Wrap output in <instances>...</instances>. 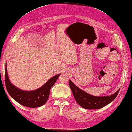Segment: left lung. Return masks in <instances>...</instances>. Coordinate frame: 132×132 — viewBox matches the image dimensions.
<instances>
[{
  "instance_id": "obj_1",
  "label": "left lung",
  "mask_w": 132,
  "mask_h": 132,
  "mask_svg": "<svg viewBox=\"0 0 132 132\" xmlns=\"http://www.w3.org/2000/svg\"><path fill=\"white\" fill-rule=\"evenodd\" d=\"M70 88L72 92L76 101L80 107L87 110L100 109L107 105L114 100L118 94L119 90L116 93L108 96H94L82 90L70 80Z\"/></svg>"
}]
</instances>
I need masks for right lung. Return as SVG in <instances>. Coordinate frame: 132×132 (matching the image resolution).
Segmentation results:
<instances>
[{
  "instance_id": "obj_1",
  "label": "right lung",
  "mask_w": 132,
  "mask_h": 132,
  "mask_svg": "<svg viewBox=\"0 0 132 132\" xmlns=\"http://www.w3.org/2000/svg\"><path fill=\"white\" fill-rule=\"evenodd\" d=\"M60 75V74H58L50 78L45 84L38 89L32 91H25L17 88L11 84L9 79L6 65V87L10 96L20 104L30 108L39 107L47 102L51 87L55 84Z\"/></svg>"
}]
</instances>
